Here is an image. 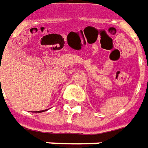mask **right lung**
<instances>
[{"label":"right lung","instance_id":"add662e5","mask_svg":"<svg viewBox=\"0 0 148 148\" xmlns=\"http://www.w3.org/2000/svg\"><path fill=\"white\" fill-rule=\"evenodd\" d=\"M1 55H2V54H1ZM46 110H42V111H37V113H38H38H41V112H44V111H46Z\"/></svg>","mask_w":148,"mask_h":148}]
</instances>
